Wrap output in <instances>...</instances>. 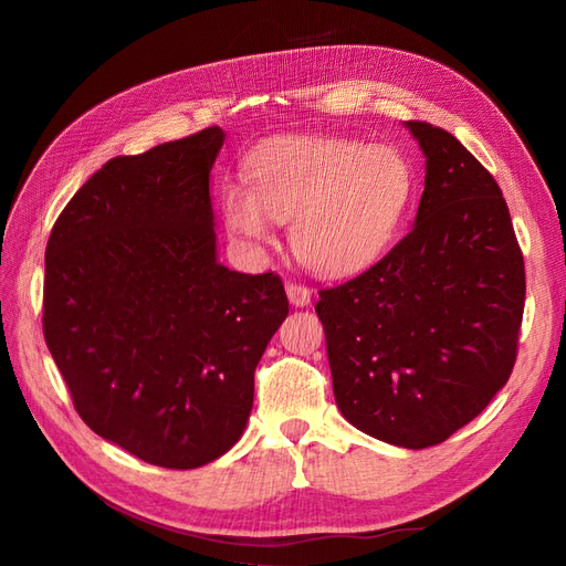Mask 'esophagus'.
<instances>
[{"mask_svg":"<svg viewBox=\"0 0 566 566\" xmlns=\"http://www.w3.org/2000/svg\"><path fill=\"white\" fill-rule=\"evenodd\" d=\"M285 293H287L290 304H295V306H306L312 302V290L304 283H285Z\"/></svg>","mask_w":566,"mask_h":566,"instance_id":"obj_1","label":"esophagus"}]
</instances>
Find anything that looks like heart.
<instances>
[{
    "label": "heart",
    "mask_w": 566,
    "mask_h": 566,
    "mask_svg": "<svg viewBox=\"0 0 566 566\" xmlns=\"http://www.w3.org/2000/svg\"><path fill=\"white\" fill-rule=\"evenodd\" d=\"M245 184L221 188V214L245 243H269L271 219L290 221L300 260L342 276L378 256L397 231L413 188L397 148L328 136H279L256 148Z\"/></svg>",
    "instance_id": "obj_1"
}]
</instances>
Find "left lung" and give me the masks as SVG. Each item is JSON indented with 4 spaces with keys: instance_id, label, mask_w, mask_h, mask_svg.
I'll return each mask as SVG.
<instances>
[{
    "instance_id": "8db88e82",
    "label": "left lung",
    "mask_w": 566,
    "mask_h": 566,
    "mask_svg": "<svg viewBox=\"0 0 566 566\" xmlns=\"http://www.w3.org/2000/svg\"><path fill=\"white\" fill-rule=\"evenodd\" d=\"M416 224L380 262L318 293L335 401L356 430L403 449L447 441L517 361L524 256L501 186L453 134L420 119Z\"/></svg>"
}]
</instances>
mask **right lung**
I'll use <instances>...</instances> for the list:
<instances>
[{
    "label": "right lung",
    "instance_id": "obj_1",
    "mask_svg": "<svg viewBox=\"0 0 566 566\" xmlns=\"http://www.w3.org/2000/svg\"><path fill=\"white\" fill-rule=\"evenodd\" d=\"M205 127L117 156L65 205L44 256L46 347L92 430L193 470L241 439L254 368L287 316L279 273L217 262Z\"/></svg>",
    "mask_w": 566,
    "mask_h": 566
}]
</instances>
